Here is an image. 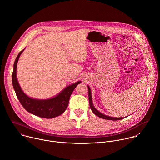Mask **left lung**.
I'll use <instances>...</instances> for the list:
<instances>
[{
    "instance_id": "8db88e82",
    "label": "left lung",
    "mask_w": 160,
    "mask_h": 160,
    "mask_svg": "<svg viewBox=\"0 0 160 160\" xmlns=\"http://www.w3.org/2000/svg\"><path fill=\"white\" fill-rule=\"evenodd\" d=\"M88 87V101H89V105L90 107L91 110L95 114L96 116H98L99 118L105 119V120H120L122 119H123L125 117H122V118H116V117H109L107 115H104L102 112H99L98 109H96V108L94 107L93 102H92V94H91V90H90V88L89 87L88 85H87Z\"/></svg>"
}]
</instances>
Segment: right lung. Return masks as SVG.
I'll use <instances>...</instances> for the list:
<instances>
[{"label": "right lung", "instance_id": "add662e5", "mask_svg": "<svg viewBox=\"0 0 160 160\" xmlns=\"http://www.w3.org/2000/svg\"><path fill=\"white\" fill-rule=\"evenodd\" d=\"M22 50L18 55L14 63L12 82L16 96L20 103L28 112L44 118H52L61 115L66 109L70 96L75 87L82 82L78 81L65 87L57 96L48 99H33L26 95L22 90L16 78V68Z\"/></svg>", "mask_w": 160, "mask_h": 160}]
</instances>
